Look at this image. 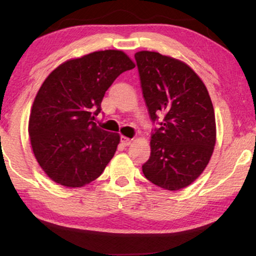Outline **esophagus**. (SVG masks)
<instances>
[{"instance_id": "obj_1", "label": "esophagus", "mask_w": 256, "mask_h": 256, "mask_svg": "<svg viewBox=\"0 0 256 256\" xmlns=\"http://www.w3.org/2000/svg\"><path fill=\"white\" fill-rule=\"evenodd\" d=\"M132 140L126 138V136H121V144L122 146H128L132 144Z\"/></svg>"}]
</instances>
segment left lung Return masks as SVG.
Here are the masks:
<instances>
[{
	"label": "left lung",
	"instance_id": "1",
	"mask_svg": "<svg viewBox=\"0 0 256 256\" xmlns=\"http://www.w3.org/2000/svg\"><path fill=\"white\" fill-rule=\"evenodd\" d=\"M150 118L163 122L152 134V154L142 166L157 186L177 191L194 183L214 150L216 129L208 88L184 62L154 51L135 54Z\"/></svg>",
	"mask_w": 256,
	"mask_h": 256
}]
</instances>
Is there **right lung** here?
Returning <instances> with one entry per match:
<instances>
[{
	"label": "right lung",
	"instance_id": "1",
	"mask_svg": "<svg viewBox=\"0 0 256 256\" xmlns=\"http://www.w3.org/2000/svg\"><path fill=\"white\" fill-rule=\"evenodd\" d=\"M134 68L124 51H96L66 60L44 80L28 130L34 155L50 180L82 188L104 172L120 135L98 127L94 116L114 80Z\"/></svg>",
	"mask_w": 256,
	"mask_h": 256
}]
</instances>
